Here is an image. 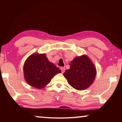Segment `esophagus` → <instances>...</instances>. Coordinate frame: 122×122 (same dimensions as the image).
I'll return each instance as SVG.
<instances>
[{
  "instance_id": "esophagus-1",
  "label": "esophagus",
  "mask_w": 122,
  "mask_h": 122,
  "mask_svg": "<svg viewBox=\"0 0 122 122\" xmlns=\"http://www.w3.org/2000/svg\"><path fill=\"white\" fill-rule=\"evenodd\" d=\"M61 70L62 73H63L64 72H65V67H61Z\"/></svg>"
}]
</instances>
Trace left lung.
Listing matches in <instances>:
<instances>
[{
  "label": "left lung",
  "instance_id": "1",
  "mask_svg": "<svg viewBox=\"0 0 122 122\" xmlns=\"http://www.w3.org/2000/svg\"><path fill=\"white\" fill-rule=\"evenodd\" d=\"M70 66L63 73L69 85L78 90H85L92 85L97 72L94 64L87 55L75 57Z\"/></svg>",
  "mask_w": 122,
  "mask_h": 122
}]
</instances>
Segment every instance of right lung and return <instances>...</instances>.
<instances>
[{"label": "right lung", "instance_id": "add662e5", "mask_svg": "<svg viewBox=\"0 0 122 122\" xmlns=\"http://www.w3.org/2000/svg\"><path fill=\"white\" fill-rule=\"evenodd\" d=\"M25 81L34 88L42 89L51 81V78L61 71L51 63L45 54L33 53L26 60L24 65Z\"/></svg>", "mask_w": 122, "mask_h": 122}]
</instances>
